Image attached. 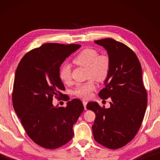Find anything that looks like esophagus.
Here are the masks:
<instances>
[{
    "label": "esophagus",
    "mask_w": 160,
    "mask_h": 160,
    "mask_svg": "<svg viewBox=\"0 0 160 160\" xmlns=\"http://www.w3.org/2000/svg\"><path fill=\"white\" fill-rule=\"evenodd\" d=\"M82 103H83V105H84V108H85V109L86 110V109H87L86 107H87V104H88V102L85 101V100H83Z\"/></svg>",
    "instance_id": "1"
}]
</instances>
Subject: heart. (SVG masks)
<instances>
[{"label":"heart","instance_id":"heart-1","mask_svg":"<svg viewBox=\"0 0 160 160\" xmlns=\"http://www.w3.org/2000/svg\"><path fill=\"white\" fill-rule=\"evenodd\" d=\"M73 63L78 66L86 67L87 78L91 79L85 82L78 84L73 94L80 98L88 99L95 88L94 80L98 82H103L109 77L111 70V63L106 56L99 55L97 51L94 48H86L80 51L72 60ZM59 78L64 83H68L70 75V68L62 66L59 70Z\"/></svg>","mask_w":160,"mask_h":160}]
</instances>
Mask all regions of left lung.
<instances>
[{
  "label": "left lung",
  "mask_w": 160,
  "mask_h": 160,
  "mask_svg": "<svg viewBox=\"0 0 160 160\" xmlns=\"http://www.w3.org/2000/svg\"><path fill=\"white\" fill-rule=\"evenodd\" d=\"M94 42L102 46L109 55L110 73L99 96L102 99L110 98V107L106 109L92 102L87 109L96 115L92 126L94 140L116 150L131 142L139 131L147 108V90L141 65L131 48L112 38Z\"/></svg>",
  "instance_id": "obj_1"
}]
</instances>
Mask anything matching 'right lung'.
Wrapping results in <instances>:
<instances>
[{"label":"right lung","instance_id":"1","mask_svg":"<svg viewBox=\"0 0 160 160\" xmlns=\"http://www.w3.org/2000/svg\"><path fill=\"white\" fill-rule=\"evenodd\" d=\"M80 44L48 43L27 53L19 63L12 90V105L28 136L41 147L56 149L73 137L72 126L83 112L73 99L67 106L53 105V98L68 101L59 78L61 65Z\"/></svg>","mask_w":160,"mask_h":160}]
</instances>
